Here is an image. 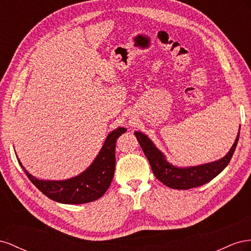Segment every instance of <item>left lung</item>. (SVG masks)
<instances>
[{
	"instance_id": "1",
	"label": "left lung",
	"mask_w": 251,
	"mask_h": 251,
	"mask_svg": "<svg viewBox=\"0 0 251 251\" xmlns=\"http://www.w3.org/2000/svg\"><path fill=\"white\" fill-rule=\"evenodd\" d=\"M134 135L137 137L157 180L169 188L186 190L208 183L225 169L238 145L240 130L232 147L225 156L218 161L189 167H178L170 164L164 153L156 148L146 134L141 131H134Z\"/></svg>"
}]
</instances>
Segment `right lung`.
I'll return each mask as SVG.
<instances>
[{
	"label": "right lung",
	"instance_id": "1",
	"mask_svg": "<svg viewBox=\"0 0 251 251\" xmlns=\"http://www.w3.org/2000/svg\"><path fill=\"white\" fill-rule=\"evenodd\" d=\"M126 128L118 127L112 130L89 167L82 174L62 181L39 180L30 175L17 159L32 184L50 200L62 204H84L101 198L109 188L116 168V143Z\"/></svg>",
	"mask_w": 251,
	"mask_h": 251
}]
</instances>
